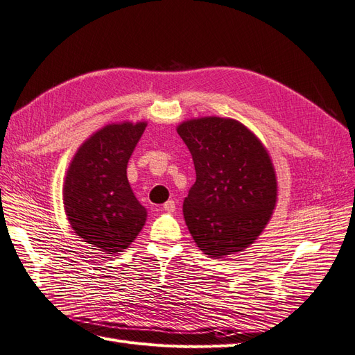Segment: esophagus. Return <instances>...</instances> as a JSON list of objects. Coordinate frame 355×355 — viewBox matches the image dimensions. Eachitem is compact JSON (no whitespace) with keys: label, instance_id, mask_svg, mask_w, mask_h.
I'll list each match as a JSON object with an SVG mask.
<instances>
[{"label":"esophagus","instance_id":"1","mask_svg":"<svg viewBox=\"0 0 355 355\" xmlns=\"http://www.w3.org/2000/svg\"><path fill=\"white\" fill-rule=\"evenodd\" d=\"M163 210L167 213H173L176 210V204L173 200H168L164 205H163Z\"/></svg>","mask_w":355,"mask_h":355}]
</instances>
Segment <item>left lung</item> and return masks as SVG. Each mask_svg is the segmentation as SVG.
<instances>
[{"label":"left lung","mask_w":355,"mask_h":355,"mask_svg":"<svg viewBox=\"0 0 355 355\" xmlns=\"http://www.w3.org/2000/svg\"><path fill=\"white\" fill-rule=\"evenodd\" d=\"M178 133L197 173L183 201L195 243L210 257L247 248L263 232L276 204V175L264 146L234 119L183 121Z\"/></svg>","instance_id":"left-lung-1"}]
</instances>
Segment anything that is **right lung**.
Instances as JSON below:
<instances>
[{
  "label": "right lung",
  "mask_w": 355,
  "mask_h": 355,
  "mask_svg": "<svg viewBox=\"0 0 355 355\" xmlns=\"http://www.w3.org/2000/svg\"><path fill=\"white\" fill-rule=\"evenodd\" d=\"M146 123L108 125L85 142L69 167L64 209L73 230L107 254L121 252L145 225L146 210L126 176Z\"/></svg>",
  "instance_id": "right-lung-1"
}]
</instances>
